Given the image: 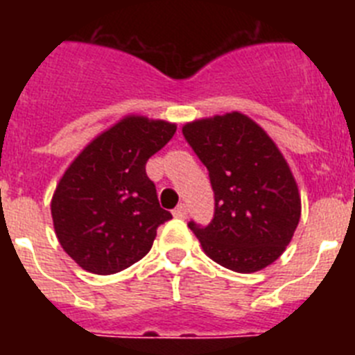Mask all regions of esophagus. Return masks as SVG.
Instances as JSON below:
<instances>
[{
    "instance_id": "obj_1",
    "label": "esophagus",
    "mask_w": 355,
    "mask_h": 355,
    "mask_svg": "<svg viewBox=\"0 0 355 355\" xmlns=\"http://www.w3.org/2000/svg\"><path fill=\"white\" fill-rule=\"evenodd\" d=\"M172 215H174L175 218H187V215H188L187 205H183V202H181V205L175 206V209L172 211Z\"/></svg>"
}]
</instances>
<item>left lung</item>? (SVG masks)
<instances>
[{"label": "left lung", "instance_id": "1", "mask_svg": "<svg viewBox=\"0 0 355 355\" xmlns=\"http://www.w3.org/2000/svg\"><path fill=\"white\" fill-rule=\"evenodd\" d=\"M183 135L215 192L213 220L188 222L202 250L240 274L272 265L300 220L299 188L274 140L240 112L188 122Z\"/></svg>", "mask_w": 355, "mask_h": 355}]
</instances>
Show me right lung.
<instances>
[{
  "label": "right lung",
  "mask_w": 355,
  "mask_h": 355,
  "mask_svg": "<svg viewBox=\"0 0 355 355\" xmlns=\"http://www.w3.org/2000/svg\"><path fill=\"white\" fill-rule=\"evenodd\" d=\"M175 124L128 115L97 135L69 165L51 199L62 249L87 272L117 274L153 247L171 220L159 208L146 163L174 137Z\"/></svg>",
  "instance_id": "right-lung-1"
}]
</instances>
